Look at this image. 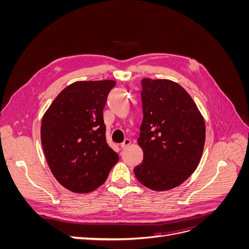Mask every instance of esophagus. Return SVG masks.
Masks as SVG:
<instances>
[{"instance_id":"34e87169","label":"esophagus","mask_w":249,"mask_h":249,"mask_svg":"<svg viewBox=\"0 0 249 249\" xmlns=\"http://www.w3.org/2000/svg\"><path fill=\"white\" fill-rule=\"evenodd\" d=\"M130 144H131V140L130 139H124L123 143H120V147L125 148V147L129 146Z\"/></svg>"}]
</instances>
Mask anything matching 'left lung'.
Returning <instances> with one entry per match:
<instances>
[{"mask_svg":"<svg viewBox=\"0 0 249 249\" xmlns=\"http://www.w3.org/2000/svg\"><path fill=\"white\" fill-rule=\"evenodd\" d=\"M143 120L138 144L143 161L134 168L149 189L176 188L196 169L206 139V125L186 90L169 80H141Z\"/></svg>","mask_w":249,"mask_h":249,"instance_id":"obj_1","label":"left lung"}]
</instances>
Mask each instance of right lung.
<instances>
[{
	"instance_id": "1",
	"label": "right lung",
	"mask_w": 249,
	"mask_h": 249,
	"mask_svg": "<svg viewBox=\"0 0 249 249\" xmlns=\"http://www.w3.org/2000/svg\"><path fill=\"white\" fill-rule=\"evenodd\" d=\"M116 83L80 81L64 88L44 113L41 144L53 175L76 193L95 190L119 157L106 141L103 110Z\"/></svg>"
}]
</instances>
